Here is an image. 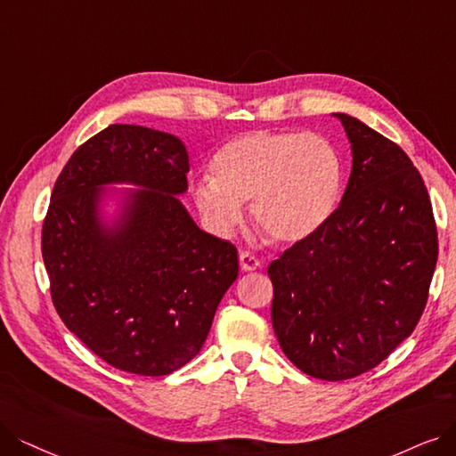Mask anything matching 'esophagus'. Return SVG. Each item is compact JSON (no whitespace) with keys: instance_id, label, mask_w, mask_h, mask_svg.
Masks as SVG:
<instances>
[{"instance_id":"1","label":"esophagus","mask_w":456,"mask_h":456,"mask_svg":"<svg viewBox=\"0 0 456 456\" xmlns=\"http://www.w3.org/2000/svg\"><path fill=\"white\" fill-rule=\"evenodd\" d=\"M240 265H241L243 271H256L260 267V260L250 252H241L240 254Z\"/></svg>"}]
</instances>
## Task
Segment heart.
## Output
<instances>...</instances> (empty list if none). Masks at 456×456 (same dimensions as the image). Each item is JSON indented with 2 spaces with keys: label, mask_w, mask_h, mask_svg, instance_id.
<instances>
[{
  "label": "heart",
  "mask_w": 456,
  "mask_h": 456,
  "mask_svg": "<svg viewBox=\"0 0 456 456\" xmlns=\"http://www.w3.org/2000/svg\"><path fill=\"white\" fill-rule=\"evenodd\" d=\"M213 177L191 191L208 226L228 238L243 221V204L269 240L299 243L335 211L342 165L335 145L316 133L248 131L226 142L211 162Z\"/></svg>",
  "instance_id": "heart-1"
}]
</instances>
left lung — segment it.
Listing matches in <instances>:
<instances>
[{"mask_svg":"<svg viewBox=\"0 0 456 456\" xmlns=\"http://www.w3.org/2000/svg\"><path fill=\"white\" fill-rule=\"evenodd\" d=\"M352 174L311 238L271 262V320L305 374L340 381L379 365L421 318L438 233L421 174L398 145L348 114Z\"/></svg>","mask_w":456,"mask_h":456,"instance_id":"8db88e82","label":"left lung"}]
</instances>
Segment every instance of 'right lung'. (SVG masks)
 Listing matches in <instances>:
<instances>
[{
    "instance_id": "right-lung-1",
    "label": "right lung",
    "mask_w": 456,
    "mask_h": 456,
    "mask_svg": "<svg viewBox=\"0 0 456 456\" xmlns=\"http://www.w3.org/2000/svg\"><path fill=\"white\" fill-rule=\"evenodd\" d=\"M189 153L177 136L110 125L72 153L43 224L50 294L67 330L108 365L165 376L202 350L238 248L181 204ZM131 184L138 190H108ZM118 209L108 217L103 206Z\"/></svg>"
}]
</instances>
